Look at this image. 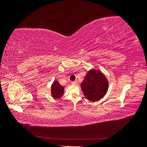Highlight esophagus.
<instances>
[{"label": "esophagus", "instance_id": "esophagus-1", "mask_svg": "<svg viewBox=\"0 0 147 147\" xmlns=\"http://www.w3.org/2000/svg\"><path fill=\"white\" fill-rule=\"evenodd\" d=\"M71 83H72V84H73V85H77L78 82L77 81H74V82H72Z\"/></svg>", "mask_w": 147, "mask_h": 147}]
</instances>
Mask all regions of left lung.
Here are the masks:
<instances>
[{
  "instance_id": "8db88e82",
  "label": "left lung",
  "mask_w": 147,
  "mask_h": 147,
  "mask_svg": "<svg viewBox=\"0 0 147 147\" xmlns=\"http://www.w3.org/2000/svg\"><path fill=\"white\" fill-rule=\"evenodd\" d=\"M109 83L100 71L92 69L89 71L81 83L83 94L90 101L96 102L103 97L107 92Z\"/></svg>"
}]
</instances>
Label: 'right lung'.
Returning a JSON list of instances; mask_svg holds the SVG:
<instances>
[{
    "instance_id": "obj_1",
    "label": "right lung",
    "mask_w": 147,
    "mask_h": 147,
    "mask_svg": "<svg viewBox=\"0 0 147 147\" xmlns=\"http://www.w3.org/2000/svg\"><path fill=\"white\" fill-rule=\"evenodd\" d=\"M64 86H62L58 82L55 81L51 86V95L55 99H59L63 96Z\"/></svg>"
}]
</instances>
